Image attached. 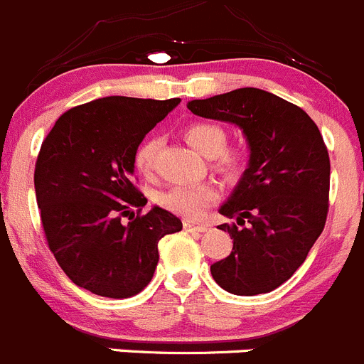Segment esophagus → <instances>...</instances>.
<instances>
[{"label": "esophagus", "mask_w": 364, "mask_h": 364, "mask_svg": "<svg viewBox=\"0 0 364 364\" xmlns=\"http://www.w3.org/2000/svg\"><path fill=\"white\" fill-rule=\"evenodd\" d=\"M183 228H185L186 232L203 233L206 230V226H199V224H193V223H190V220H185V223H183Z\"/></svg>", "instance_id": "1"}]
</instances>
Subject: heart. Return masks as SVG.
<instances>
[{"label":"heart","instance_id":"b5f03b06","mask_svg":"<svg viewBox=\"0 0 364 364\" xmlns=\"http://www.w3.org/2000/svg\"><path fill=\"white\" fill-rule=\"evenodd\" d=\"M185 140L190 147L201 152L206 158L213 159V166L223 176L237 179L244 174L250 163V156L244 149H226L228 132L223 125L212 122H196L185 129ZM154 138H147L140 147L136 149L134 166L141 174H151L156 158ZM217 198V192L208 183L199 185H174L159 193V205L176 215L186 219H198Z\"/></svg>","mask_w":364,"mask_h":364}]
</instances>
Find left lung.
I'll return each mask as SVG.
<instances>
[{
    "instance_id": "obj_1",
    "label": "left lung",
    "mask_w": 364,
    "mask_h": 364,
    "mask_svg": "<svg viewBox=\"0 0 364 364\" xmlns=\"http://www.w3.org/2000/svg\"><path fill=\"white\" fill-rule=\"evenodd\" d=\"M193 114L242 129L250 163L219 212L233 239L210 271L239 296L269 293L289 280L321 235L328 212L331 159L318 125L298 105L257 87L188 102Z\"/></svg>"
}]
</instances>
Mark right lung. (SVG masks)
<instances>
[{
    "label": "right lung",
    "mask_w": 364,
    "mask_h": 364,
    "mask_svg": "<svg viewBox=\"0 0 364 364\" xmlns=\"http://www.w3.org/2000/svg\"><path fill=\"white\" fill-rule=\"evenodd\" d=\"M179 102L97 98L60 114L44 138L33 174L37 206L50 251L75 285L105 298L134 296L152 280L159 240L181 232V220L159 206L141 215L147 199L134 186L136 149Z\"/></svg>",
    "instance_id": "obj_1"
}]
</instances>
